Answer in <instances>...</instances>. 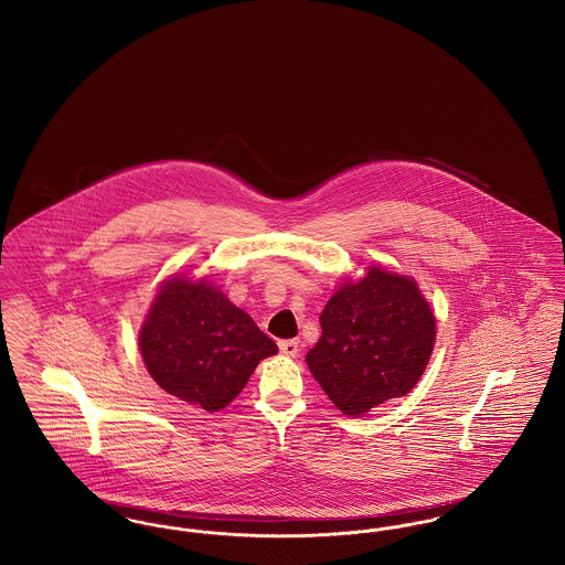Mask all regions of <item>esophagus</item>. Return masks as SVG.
<instances>
[{
  "label": "esophagus",
  "instance_id": "34e87169",
  "mask_svg": "<svg viewBox=\"0 0 565 565\" xmlns=\"http://www.w3.org/2000/svg\"><path fill=\"white\" fill-rule=\"evenodd\" d=\"M279 351H281L284 355H292V358H295L296 353H298V341H296V339L279 341Z\"/></svg>",
  "mask_w": 565,
  "mask_h": 565
}]
</instances>
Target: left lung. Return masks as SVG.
Here are the masks:
<instances>
[{"instance_id":"left-lung-1","label":"left lung","mask_w":565,"mask_h":565,"mask_svg":"<svg viewBox=\"0 0 565 565\" xmlns=\"http://www.w3.org/2000/svg\"><path fill=\"white\" fill-rule=\"evenodd\" d=\"M311 375L350 417L408 394L430 360L436 322L413 279L371 269L326 302Z\"/></svg>"}]
</instances>
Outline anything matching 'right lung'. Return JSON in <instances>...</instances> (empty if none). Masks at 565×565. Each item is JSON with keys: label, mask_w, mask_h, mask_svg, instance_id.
Instances as JSON below:
<instances>
[{"label": "right lung", "mask_w": 565, "mask_h": 565, "mask_svg": "<svg viewBox=\"0 0 565 565\" xmlns=\"http://www.w3.org/2000/svg\"><path fill=\"white\" fill-rule=\"evenodd\" d=\"M139 350L167 394L214 413L239 396L277 345L210 284L173 277L150 307Z\"/></svg>", "instance_id": "obj_1"}]
</instances>
